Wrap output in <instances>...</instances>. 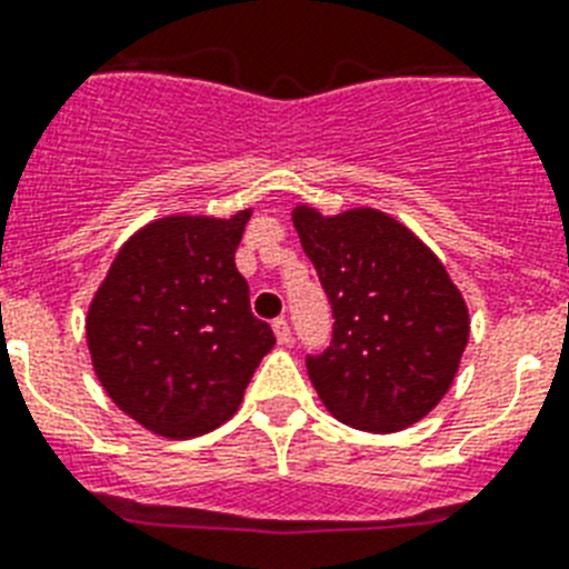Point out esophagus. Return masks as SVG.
Wrapping results in <instances>:
<instances>
[{
    "label": "esophagus",
    "instance_id": "esophagus-1",
    "mask_svg": "<svg viewBox=\"0 0 569 569\" xmlns=\"http://www.w3.org/2000/svg\"><path fill=\"white\" fill-rule=\"evenodd\" d=\"M273 331H276V340H279V346H288V342H290V322H288V319H276Z\"/></svg>",
    "mask_w": 569,
    "mask_h": 569
}]
</instances>
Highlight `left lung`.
<instances>
[{
  "instance_id": "1",
  "label": "left lung",
  "mask_w": 569,
  "mask_h": 569,
  "mask_svg": "<svg viewBox=\"0 0 569 569\" xmlns=\"http://www.w3.org/2000/svg\"><path fill=\"white\" fill-rule=\"evenodd\" d=\"M293 227L335 311L331 346L308 358L328 412L396 433L442 401L471 335L459 288L421 238L378 209L326 218L296 206Z\"/></svg>"
}]
</instances>
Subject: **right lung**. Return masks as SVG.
Here are the masks:
<instances>
[{"instance_id":"1","label":"right lung","mask_w":569,"mask_h":569,"mask_svg":"<svg viewBox=\"0 0 569 569\" xmlns=\"http://www.w3.org/2000/svg\"><path fill=\"white\" fill-rule=\"evenodd\" d=\"M250 214L153 220L124 241L92 296L87 346L101 387L166 439L203 436L232 419L276 346L234 267Z\"/></svg>"}]
</instances>
